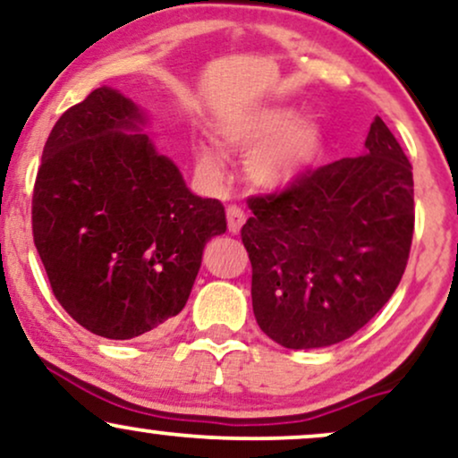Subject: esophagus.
<instances>
[{
    "label": "esophagus",
    "instance_id": "1",
    "mask_svg": "<svg viewBox=\"0 0 458 458\" xmlns=\"http://www.w3.org/2000/svg\"><path fill=\"white\" fill-rule=\"evenodd\" d=\"M225 217H228V230L233 234H239L241 228H243L247 215L243 213V208L239 207H228L225 208Z\"/></svg>",
    "mask_w": 458,
    "mask_h": 458
}]
</instances>
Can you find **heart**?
Returning a JSON list of instances; mask_svg holds the SVG:
<instances>
[{
	"instance_id": "heart-1",
	"label": "heart",
	"mask_w": 458,
	"mask_h": 458,
	"mask_svg": "<svg viewBox=\"0 0 458 458\" xmlns=\"http://www.w3.org/2000/svg\"><path fill=\"white\" fill-rule=\"evenodd\" d=\"M217 145L233 153L250 151L247 176L262 191H285L316 166L324 136L318 121L294 114L284 104H264L233 114L213 131ZM196 166L208 179L224 174L222 159L211 147L194 145Z\"/></svg>"
}]
</instances>
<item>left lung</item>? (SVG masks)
<instances>
[{"label": "left lung", "instance_id": "left-lung-1", "mask_svg": "<svg viewBox=\"0 0 458 458\" xmlns=\"http://www.w3.org/2000/svg\"><path fill=\"white\" fill-rule=\"evenodd\" d=\"M241 230L251 260L258 327L290 350L352 337L403 277L414 234V176L376 117L358 157L302 176L279 196L251 198Z\"/></svg>", "mask_w": 458, "mask_h": 458}]
</instances>
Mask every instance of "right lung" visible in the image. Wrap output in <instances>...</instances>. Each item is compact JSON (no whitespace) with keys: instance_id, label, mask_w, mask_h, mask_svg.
Instances as JSON below:
<instances>
[{"instance_id":"right-lung-1","label":"right lung","mask_w":458,"mask_h":458,"mask_svg":"<svg viewBox=\"0 0 458 458\" xmlns=\"http://www.w3.org/2000/svg\"><path fill=\"white\" fill-rule=\"evenodd\" d=\"M113 87L65 110L42 151L34 243L55 299L104 339H136L185 307L224 205L196 196Z\"/></svg>"}]
</instances>
